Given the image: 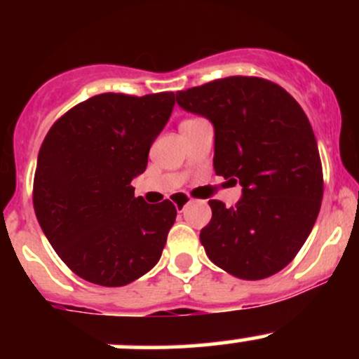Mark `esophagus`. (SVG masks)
I'll list each match as a JSON object with an SVG mask.
<instances>
[{"label":"esophagus","mask_w":359,"mask_h":359,"mask_svg":"<svg viewBox=\"0 0 359 359\" xmlns=\"http://www.w3.org/2000/svg\"><path fill=\"white\" fill-rule=\"evenodd\" d=\"M174 204H175V208L179 209V211H182L185 205L189 204V199L184 196V194H177V196L174 197Z\"/></svg>","instance_id":"34e87169"}]
</instances>
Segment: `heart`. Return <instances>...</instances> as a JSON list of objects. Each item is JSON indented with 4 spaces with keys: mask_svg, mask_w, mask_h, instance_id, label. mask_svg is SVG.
I'll list each match as a JSON object with an SVG mask.
<instances>
[{
    "mask_svg": "<svg viewBox=\"0 0 359 359\" xmlns=\"http://www.w3.org/2000/svg\"><path fill=\"white\" fill-rule=\"evenodd\" d=\"M187 121H192V119H187Z\"/></svg>",
    "mask_w": 359,
    "mask_h": 359,
    "instance_id": "1",
    "label": "heart"
}]
</instances>
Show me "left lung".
<instances>
[{
  "label": "left lung",
  "mask_w": 359,
  "mask_h": 359,
  "mask_svg": "<svg viewBox=\"0 0 359 359\" xmlns=\"http://www.w3.org/2000/svg\"><path fill=\"white\" fill-rule=\"evenodd\" d=\"M175 96L180 108L212 123L214 170L243 187L233 208L209 201L205 253L238 278L271 277L302 248L323 201V165L306 113L262 77H224Z\"/></svg>",
  "instance_id": "left-lung-1"
}]
</instances>
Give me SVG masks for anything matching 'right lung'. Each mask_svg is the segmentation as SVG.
Wrapping results in <instances>:
<instances>
[{"instance_id":"right-lung-1","label":"right lung","mask_w":359,"mask_h":359,"mask_svg":"<svg viewBox=\"0 0 359 359\" xmlns=\"http://www.w3.org/2000/svg\"><path fill=\"white\" fill-rule=\"evenodd\" d=\"M174 93H104L53 123L36 160L34 208L62 262L102 287L128 285L162 257L177 209L135 197L148 151L167 125Z\"/></svg>"}]
</instances>
